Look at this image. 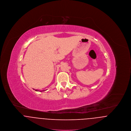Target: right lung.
I'll use <instances>...</instances> for the list:
<instances>
[{"instance_id": "obj_1", "label": "right lung", "mask_w": 131, "mask_h": 131, "mask_svg": "<svg viewBox=\"0 0 131 131\" xmlns=\"http://www.w3.org/2000/svg\"><path fill=\"white\" fill-rule=\"evenodd\" d=\"M36 90V91H38L37 90Z\"/></svg>"}]
</instances>
